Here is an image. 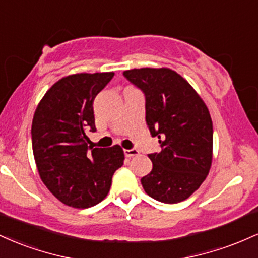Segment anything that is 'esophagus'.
I'll return each instance as SVG.
<instances>
[{
	"mask_svg": "<svg viewBox=\"0 0 258 258\" xmlns=\"http://www.w3.org/2000/svg\"><path fill=\"white\" fill-rule=\"evenodd\" d=\"M123 153H125V155L127 156V158H132V156L139 155V152L137 149H125L123 150Z\"/></svg>",
	"mask_w": 258,
	"mask_h": 258,
	"instance_id": "34e87169",
	"label": "esophagus"
}]
</instances>
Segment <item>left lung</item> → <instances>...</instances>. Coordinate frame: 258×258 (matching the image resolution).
Wrapping results in <instances>:
<instances>
[{
	"mask_svg": "<svg viewBox=\"0 0 258 258\" xmlns=\"http://www.w3.org/2000/svg\"><path fill=\"white\" fill-rule=\"evenodd\" d=\"M123 76L143 91L148 127L161 147L160 153L148 155L153 170L141 179L144 190L165 204L188 199L211 168L209 109L190 84L168 68L126 70Z\"/></svg>",
	"mask_w": 258,
	"mask_h": 258,
	"instance_id": "obj_1",
	"label": "left lung"
}]
</instances>
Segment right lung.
<instances>
[{
	"mask_svg": "<svg viewBox=\"0 0 258 258\" xmlns=\"http://www.w3.org/2000/svg\"><path fill=\"white\" fill-rule=\"evenodd\" d=\"M114 73L74 74L55 82L35 110L32 152L48 190L68 206L87 209L110 190L112 174L123 165L120 146H88L96 132L93 100Z\"/></svg>",
	"mask_w": 258,
	"mask_h": 258,
	"instance_id": "right-lung-1",
	"label": "right lung"
}]
</instances>
